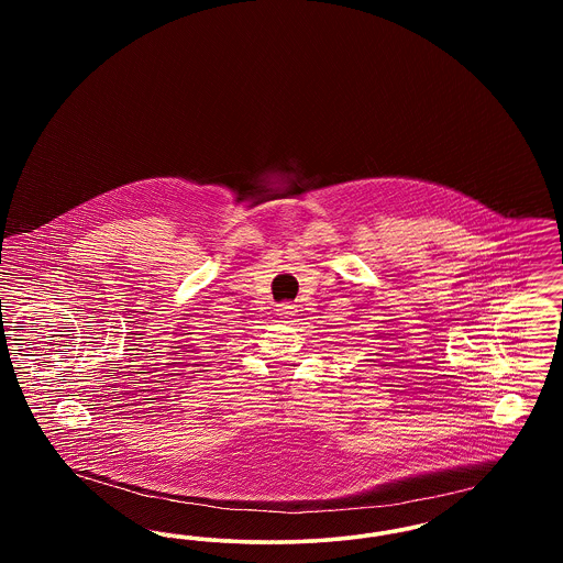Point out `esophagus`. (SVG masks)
I'll list each match as a JSON object with an SVG mask.
<instances>
[{"label": "esophagus", "mask_w": 563, "mask_h": 563, "mask_svg": "<svg viewBox=\"0 0 563 563\" xmlns=\"http://www.w3.org/2000/svg\"><path fill=\"white\" fill-rule=\"evenodd\" d=\"M276 314H278V319H283L285 322H291V319L297 317V306L291 303V301L278 303V308H276Z\"/></svg>", "instance_id": "obj_1"}]
</instances>
